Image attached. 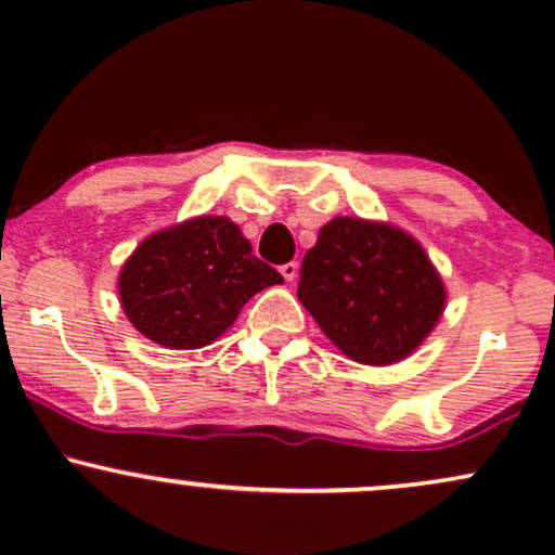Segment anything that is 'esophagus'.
<instances>
[{"mask_svg":"<svg viewBox=\"0 0 555 555\" xmlns=\"http://www.w3.org/2000/svg\"><path fill=\"white\" fill-rule=\"evenodd\" d=\"M297 269H299V266L295 263V260H292V263H284L279 271H282V276L286 279V282H295V279H297Z\"/></svg>","mask_w":555,"mask_h":555,"instance_id":"obj_1","label":"esophagus"}]
</instances>
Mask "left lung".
<instances>
[{
    "mask_svg": "<svg viewBox=\"0 0 555 555\" xmlns=\"http://www.w3.org/2000/svg\"><path fill=\"white\" fill-rule=\"evenodd\" d=\"M299 302L347 358L391 365L415 352L443 313L446 292L410 234L339 219L318 232L299 269Z\"/></svg>",
    "mask_w": 555,
    "mask_h": 555,
    "instance_id": "1",
    "label": "left lung"
}]
</instances>
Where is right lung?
<instances>
[{
	"label": "right lung",
	"mask_w": 555,
	"mask_h": 555,
	"mask_svg": "<svg viewBox=\"0 0 555 555\" xmlns=\"http://www.w3.org/2000/svg\"><path fill=\"white\" fill-rule=\"evenodd\" d=\"M282 282L234 221L197 216L140 242L119 273V297L151 341L197 349L224 334L256 292Z\"/></svg>",
	"instance_id": "add662e5"
}]
</instances>
